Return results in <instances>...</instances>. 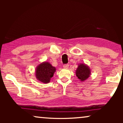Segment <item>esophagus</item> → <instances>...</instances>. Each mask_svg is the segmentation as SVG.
<instances>
[{"label": "esophagus", "mask_w": 123, "mask_h": 123, "mask_svg": "<svg viewBox=\"0 0 123 123\" xmlns=\"http://www.w3.org/2000/svg\"><path fill=\"white\" fill-rule=\"evenodd\" d=\"M69 67V64H64L63 65V68L65 69H68Z\"/></svg>", "instance_id": "obj_1"}]
</instances>
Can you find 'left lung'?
<instances>
[{
  "mask_svg": "<svg viewBox=\"0 0 123 123\" xmlns=\"http://www.w3.org/2000/svg\"><path fill=\"white\" fill-rule=\"evenodd\" d=\"M78 65V68L75 70V74L79 80L81 82H83L90 77L91 69L90 67L85 63H80Z\"/></svg>",
  "mask_w": 123,
  "mask_h": 123,
  "instance_id": "obj_1",
  "label": "left lung"
}]
</instances>
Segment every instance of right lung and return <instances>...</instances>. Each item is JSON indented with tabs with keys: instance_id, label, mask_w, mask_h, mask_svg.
<instances>
[{
	"instance_id": "obj_1",
	"label": "right lung",
	"mask_w": 123,
	"mask_h": 123,
	"mask_svg": "<svg viewBox=\"0 0 123 123\" xmlns=\"http://www.w3.org/2000/svg\"><path fill=\"white\" fill-rule=\"evenodd\" d=\"M35 71L36 78L39 81L44 83H49L51 77L56 71L55 67L49 62H44L40 63L36 67Z\"/></svg>"
}]
</instances>
